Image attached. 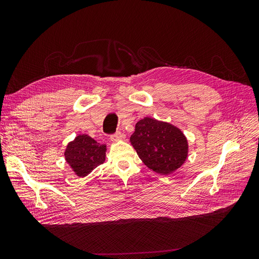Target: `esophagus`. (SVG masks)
I'll return each instance as SVG.
<instances>
[{
	"mask_svg": "<svg viewBox=\"0 0 259 259\" xmlns=\"http://www.w3.org/2000/svg\"><path fill=\"white\" fill-rule=\"evenodd\" d=\"M123 138H124V134H122L121 132H117L114 135L111 136V142L116 143V142H119V140H122Z\"/></svg>",
	"mask_w": 259,
	"mask_h": 259,
	"instance_id": "esophagus-1",
	"label": "esophagus"
}]
</instances>
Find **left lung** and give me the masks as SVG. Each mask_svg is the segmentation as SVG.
Masks as SVG:
<instances>
[{
	"instance_id": "obj_1",
	"label": "left lung",
	"mask_w": 259,
	"mask_h": 259,
	"mask_svg": "<svg viewBox=\"0 0 259 259\" xmlns=\"http://www.w3.org/2000/svg\"><path fill=\"white\" fill-rule=\"evenodd\" d=\"M130 142L145 165L161 175H169L182 167L189 151L182 130L149 116L136 123Z\"/></svg>"
}]
</instances>
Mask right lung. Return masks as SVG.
<instances>
[{"label":"right lung","mask_w":259,"mask_h":259,"mask_svg":"<svg viewBox=\"0 0 259 259\" xmlns=\"http://www.w3.org/2000/svg\"><path fill=\"white\" fill-rule=\"evenodd\" d=\"M106 151V145L97 143L89 135L80 134L68 143L64 155L74 174L83 178L105 162Z\"/></svg>","instance_id":"right-lung-1"}]
</instances>
